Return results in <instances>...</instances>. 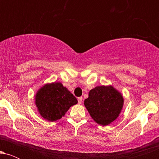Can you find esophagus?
<instances>
[{
  "instance_id": "esophagus-1",
  "label": "esophagus",
  "mask_w": 159,
  "mask_h": 159,
  "mask_svg": "<svg viewBox=\"0 0 159 159\" xmlns=\"http://www.w3.org/2000/svg\"><path fill=\"white\" fill-rule=\"evenodd\" d=\"M82 100H83V98H82V97H78V104H81L82 103Z\"/></svg>"
}]
</instances>
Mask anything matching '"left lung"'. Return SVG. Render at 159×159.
<instances>
[{"label":"left lung","mask_w":159,"mask_h":159,"mask_svg":"<svg viewBox=\"0 0 159 159\" xmlns=\"http://www.w3.org/2000/svg\"><path fill=\"white\" fill-rule=\"evenodd\" d=\"M121 93L113 86H97L89 92L84 106L98 125H107L117 119L123 107Z\"/></svg>","instance_id":"8db88e82"}]
</instances>
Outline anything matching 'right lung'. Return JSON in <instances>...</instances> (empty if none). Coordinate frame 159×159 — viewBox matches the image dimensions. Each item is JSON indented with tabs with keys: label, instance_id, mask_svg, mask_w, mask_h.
Segmentation results:
<instances>
[{
	"label": "right lung",
	"instance_id": "right-lung-1",
	"mask_svg": "<svg viewBox=\"0 0 159 159\" xmlns=\"http://www.w3.org/2000/svg\"><path fill=\"white\" fill-rule=\"evenodd\" d=\"M78 100L61 82L46 84L39 89L35 104L42 117L50 122L61 119Z\"/></svg>",
	"mask_w": 159,
	"mask_h": 159
}]
</instances>
